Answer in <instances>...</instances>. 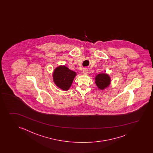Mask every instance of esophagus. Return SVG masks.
Wrapping results in <instances>:
<instances>
[{
    "instance_id": "obj_1",
    "label": "esophagus",
    "mask_w": 153,
    "mask_h": 153,
    "mask_svg": "<svg viewBox=\"0 0 153 153\" xmlns=\"http://www.w3.org/2000/svg\"><path fill=\"white\" fill-rule=\"evenodd\" d=\"M88 69L87 68H85L84 69V70H83V73L84 74H87L88 73Z\"/></svg>"
}]
</instances>
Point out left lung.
I'll use <instances>...</instances> for the list:
<instances>
[{
  "label": "left lung",
  "mask_w": 153,
  "mask_h": 153,
  "mask_svg": "<svg viewBox=\"0 0 153 153\" xmlns=\"http://www.w3.org/2000/svg\"><path fill=\"white\" fill-rule=\"evenodd\" d=\"M111 78L106 73L98 74L95 77V83L100 90H104L111 84Z\"/></svg>",
  "instance_id": "8db88e82"
}]
</instances>
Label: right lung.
<instances>
[{
  "mask_svg": "<svg viewBox=\"0 0 153 153\" xmlns=\"http://www.w3.org/2000/svg\"><path fill=\"white\" fill-rule=\"evenodd\" d=\"M76 74L65 65H59L55 69L53 79L55 84L59 88L67 91L71 86Z\"/></svg>",
  "mask_w": 153,
  "mask_h": 153,
  "instance_id": "right-lung-1",
  "label": "right lung"
}]
</instances>
